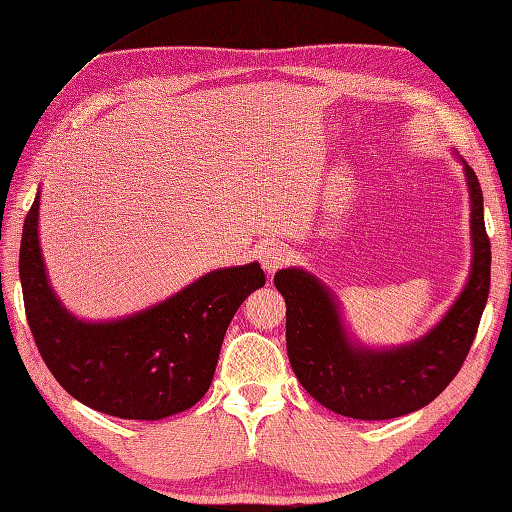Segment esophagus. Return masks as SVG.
Segmentation results:
<instances>
[{"label": "esophagus", "mask_w": 512, "mask_h": 512, "mask_svg": "<svg viewBox=\"0 0 512 512\" xmlns=\"http://www.w3.org/2000/svg\"><path fill=\"white\" fill-rule=\"evenodd\" d=\"M289 260H291V249L280 245V243L269 245L263 249V252H260V265H263V269L269 276L276 274L280 267H285Z\"/></svg>", "instance_id": "1"}]
</instances>
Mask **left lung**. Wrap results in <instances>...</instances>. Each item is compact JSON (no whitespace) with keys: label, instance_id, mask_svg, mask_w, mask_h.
I'll return each mask as SVG.
<instances>
[{"label":"left lung","instance_id":"1","mask_svg":"<svg viewBox=\"0 0 512 512\" xmlns=\"http://www.w3.org/2000/svg\"><path fill=\"white\" fill-rule=\"evenodd\" d=\"M462 165L471 198V271L460 296L422 338L398 347H369L353 338L340 300L311 271L289 267L274 276L287 305L291 369L329 411L353 420H391L433 402L462 369L490 287L482 187L471 165Z\"/></svg>","mask_w":512,"mask_h":512}]
</instances>
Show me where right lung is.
I'll use <instances>...</instances> for the list:
<instances>
[{
  "instance_id": "add662e5",
  "label": "right lung",
  "mask_w": 512,
  "mask_h": 512,
  "mask_svg": "<svg viewBox=\"0 0 512 512\" xmlns=\"http://www.w3.org/2000/svg\"><path fill=\"white\" fill-rule=\"evenodd\" d=\"M19 278L30 331L61 387L99 413L152 422L203 398L236 309L265 285L258 263L221 267L130 316L77 318L48 280L39 192L24 223Z\"/></svg>"
}]
</instances>
